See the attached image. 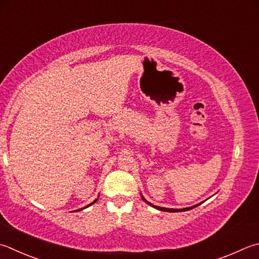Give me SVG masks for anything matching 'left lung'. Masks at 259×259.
<instances>
[{
    "mask_svg": "<svg viewBox=\"0 0 259 259\" xmlns=\"http://www.w3.org/2000/svg\"><path fill=\"white\" fill-rule=\"evenodd\" d=\"M142 199L145 201V203H147L149 206H152V207H154V208H156L158 210H163V211H172V213H176V211H186V210H189V209L195 208L198 205H200V204H197V205L190 206V207H186V208H166V207H161V206H156V205H153L152 203H149L148 200L145 199V197L143 195H142Z\"/></svg>",
    "mask_w": 259,
    "mask_h": 259,
    "instance_id": "1",
    "label": "left lung"
}]
</instances>
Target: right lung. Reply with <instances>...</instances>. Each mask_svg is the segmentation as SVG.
Segmentation results:
<instances>
[{
  "instance_id": "obj_1",
  "label": "right lung",
  "mask_w": 259,
  "mask_h": 259,
  "mask_svg": "<svg viewBox=\"0 0 259 259\" xmlns=\"http://www.w3.org/2000/svg\"><path fill=\"white\" fill-rule=\"evenodd\" d=\"M96 201H97V199H95V200H94V201H93V203H91V204H89V205H87V206H86V207H83V208H80V209H77V211H78V210H81V209H84V208H87V207H89V206H91V205H93V204H95V203H96Z\"/></svg>"
}]
</instances>
